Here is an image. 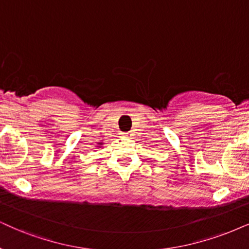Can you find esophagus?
<instances>
[{
	"mask_svg": "<svg viewBox=\"0 0 249 249\" xmlns=\"http://www.w3.org/2000/svg\"><path fill=\"white\" fill-rule=\"evenodd\" d=\"M123 137L133 138V133H132V132H126V133H123Z\"/></svg>",
	"mask_w": 249,
	"mask_h": 249,
	"instance_id": "obj_1",
	"label": "esophagus"
}]
</instances>
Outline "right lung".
<instances>
[{"label": "right lung", "instance_id": "add662e5", "mask_svg": "<svg viewBox=\"0 0 249 249\" xmlns=\"http://www.w3.org/2000/svg\"><path fill=\"white\" fill-rule=\"evenodd\" d=\"M103 142H99V144H102ZM97 147H100V146H97Z\"/></svg>", "mask_w": 249, "mask_h": 249}]
</instances>
